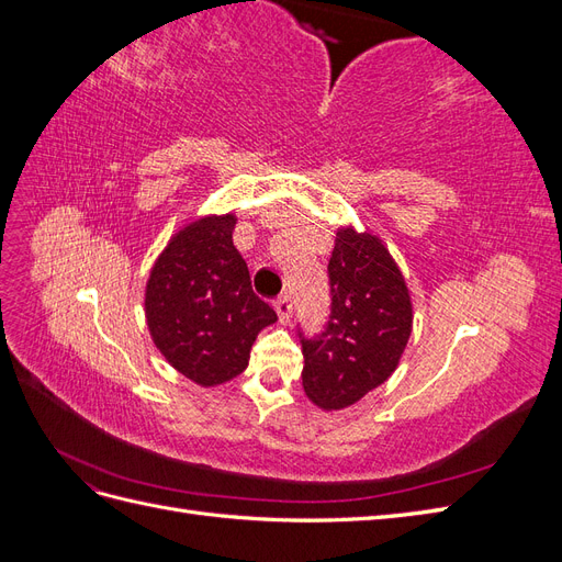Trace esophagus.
Here are the masks:
<instances>
[{"label":"esophagus","instance_id":"esophagus-1","mask_svg":"<svg viewBox=\"0 0 562 562\" xmlns=\"http://www.w3.org/2000/svg\"><path fill=\"white\" fill-rule=\"evenodd\" d=\"M274 310H277V314H279V321H281V323H288V321H291V314H293V302H291V297H288V295H281V297L274 302Z\"/></svg>","mask_w":562,"mask_h":562}]
</instances>
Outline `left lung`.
Masks as SVG:
<instances>
[{"mask_svg": "<svg viewBox=\"0 0 562 562\" xmlns=\"http://www.w3.org/2000/svg\"><path fill=\"white\" fill-rule=\"evenodd\" d=\"M330 277V321L302 339V386L323 411H342L384 384L413 333V302L380 236L339 227Z\"/></svg>", "mask_w": 562, "mask_h": 562, "instance_id": "8db88e82", "label": "left lung"}]
</instances>
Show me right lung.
I'll return each mask as SVG.
<instances>
[{
	"instance_id": "1",
	"label": "right lung",
	"mask_w": 562,
	"mask_h": 562,
	"mask_svg": "<svg viewBox=\"0 0 562 562\" xmlns=\"http://www.w3.org/2000/svg\"><path fill=\"white\" fill-rule=\"evenodd\" d=\"M236 215H201L159 252L145 285L151 342L187 380L217 386L241 375L258 333L277 312L252 293L232 244Z\"/></svg>"
}]
</instances>
